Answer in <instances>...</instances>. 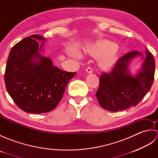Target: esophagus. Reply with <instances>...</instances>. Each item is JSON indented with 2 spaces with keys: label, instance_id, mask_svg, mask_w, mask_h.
Wrapping results in <instances>:
<instances>
[{
  "label": "esophagus",
  "instance_id": "34e87169",
  "mask_svg": "<svg viewBox=\"0 0 158 158\" xmlns=\"http://www.w3.org/2000/svg\"><path fill=\"white\" fill-rule=\"evenodd\" d=\"M85 70H86V72L89 74H91L93 73V70L91 68H90V67H88V68L85 69Z\"/></svg>",
  "mask_w": 158,
  "mask_h": 158
}]
</instances>
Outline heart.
Returning <instances> with one entry per match:
<instances>
[{"label": "heart", "instance_id": "1", "mask_svg": "<svg viewBox=\"0 0 158 158\" xmlns=\"http://www.w3.org/2000/svg\"><path fill=\"white\" fill-rule=\"evenodd\" d=\"M89 52L95 57H100L99 62L104 68H109L115 63L117 58L116 45L108 40H99L94 45L89 48ZM73 58H81V53L77 49H73L70 52Z\"/></svg>", "mask_w": 158, "mask_h": 158}]
</instances>
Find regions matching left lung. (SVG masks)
Masks as SVG:
<instances>
[{"label": "left lung", "mask_w": 158, "mask_h": 158, "mask_svg": "<svg viewBox=\"0 0 158 158\" xmlns=\"http://www.w3.org/2000/svg\"><path fill=\"white\" fill-rule=\"evenodd\" d=\"M139 56H143L136 51L126 53L117 60L111 71L100 75L96 96L102 108L112 112L125 110L136 106L148 93L154 79L155 60L146 49L141 68L132 75L129 65Z\"/></svg>", "instance_id": "obj_1"}]
</instances>
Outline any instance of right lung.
<instances>
[{
	"label": "right lung",
	"instance_id": "obj_1",
	"mask_svg": "<svg viewBox=\"0 0 158 158\" xmlns=\"http://www.w3.org/2000/svg\"><path fill=\"white\" fill-rule=\"evenodd\" d=\"M36 40L42 41V45ZM45 41L38 35L23 39L13 47L6 62V90L19 108L26 113H43L54 109L77 73L57 68L51 59L40 54Z\"/></svg>",
	"mask_w": 158,
	"mask_h": 158
}]
</instances>
